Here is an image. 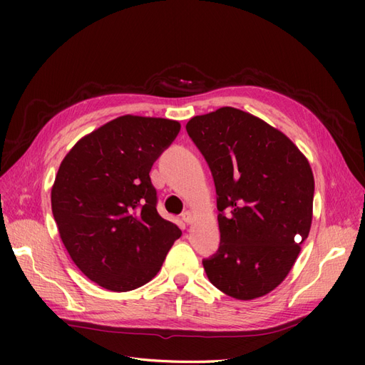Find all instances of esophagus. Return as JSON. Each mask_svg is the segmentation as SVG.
<instances>
[{
  "mask_svg": "<svg viewBox=\"0 0 365 365\" xmlns=\"http://www.w3.org/2000/svg\"><path fill=\"white\" fill-rule=\"evenodd\" d=\"M182 220H184V222H185L187 225L193 224V213H192V212H184V213H182Z\"/></svg>",
  "mask_w": 365,
  "mask_h": 365,
  "instance_id": "esophagus-1",
  "label": "esophagus"
}]
</instances>
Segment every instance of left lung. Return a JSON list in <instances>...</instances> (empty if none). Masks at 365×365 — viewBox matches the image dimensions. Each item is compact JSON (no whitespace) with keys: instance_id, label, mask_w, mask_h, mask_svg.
<instances>
[{"instance_id":"8db88e82","label":"left lung","mask_w":365,"mask_h":365,"mask_svg":"<svg viewBox=\"0 0 365 365\" xmlns=\"http://www.w3.org/2000/svg\"><path fill=\"white\" fill-rule=\"evenodd\" d=\"M213 175L220 244L202 264L219 291L252 300L284 280L312 224L314 175L283 132L236 108L185 126Z\"/></svg>"}]
</instances>
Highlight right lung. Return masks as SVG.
<instances>
[{
	"label": "right lung",
	"instance_id": "add662e5",
	"mask_svg": "<svg viewBox=\"0 0 365 365\" xmlns=\"http://www.w3.org/2000/svg\"><path fill=\"white\" fill-rule=\"evenodd\" d=\"M181 125L123 115L74 145L59 165L51 210L70 257L88 279L114 292L155 277L181 230L157 212L149 172Z\"/></svg>",
	"mask_w": 365,
	"mask_h": 365
}]
</instances>
